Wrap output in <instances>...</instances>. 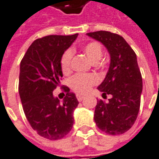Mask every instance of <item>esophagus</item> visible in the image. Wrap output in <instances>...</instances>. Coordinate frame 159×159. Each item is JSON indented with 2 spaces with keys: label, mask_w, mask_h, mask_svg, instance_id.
Here are the masks:
<instances>
[{
  "label": "esophagus",
  "mask_w": 159,
  "mask_h": 159,
  "mask_svg": "<svg viewBox=\"0 0 159 159\" xmlns=\"http://www.w3.org/2000/svg\"><path fill=\"white\" fill-rule=\"evenodd\" d=\"M84 98H85V96L80 95V94H77V99L79 102H81V101H83V100H84Z\"/></svg>",
  "instance_id": "34e87169"
}]
</instances>
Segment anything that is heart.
Segmentation results:
<instances>
[{
	"mask_svg": "<svg viewBox=\"0 0 159 159\" xmlns=\"http://www.w3.org/2000/svg\"><path fill=\"white\" fill-rule=\"evenodd\" d=\"M82 50L87 57L93 63H97L102 57V48L100 43L90 42L83 45ZM72 52L71 50H66L63 53L60 58V67L64 74H68L71 71V60ZM98 83V78L93 74H75L70 79L69 85L74 92L78 93H86L90 88Z\"/></svg>",
	"mask_w": 159,
	"mask_h": 159,
	"instance_id": "b5f03b06",
	"label": "heart"
}]
</instances>
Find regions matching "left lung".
<instances>
[{"instance_id": "obj_1", "label": "left lung", "mask_w": 159, "mask_h": 159, "mask_svg": "<svg viewBox=\"0 0 159 159\" xmlns=\"http://www.w3.org/2000/svg\"><path fill=\"white\" fill-rule=\"evenodd\" d=\"M87 35L102 43L110 55L108 72L98 89L111 99L107 103L97 101L94 122L108 135H121L133 126L140 108L143 80L137 55L118 34L100 30Z\"/></svg>"}]
</instances>
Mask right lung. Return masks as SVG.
Listing matches in <instances>:
<instances>
[{
	"label": "right lung",
	"instance_id": "1",
	"mask_svg": "<svg viewBox=\"0 0 159 159\" xmlns=\"http://www.w3.org/2000/svg\"><path fill=\"white\" fill-rule=\"evenodd\" d=\"M78 34L50 35L35 40L20 64L19 94L30 126L41 137L58 140L66 136L73 125V110L79 102L65 87L63 102L53 91L63 77L60 58ZM65 95V94H64Z\"/></svg>",
	"mask_w": 159,
	"mask_h": 159
}]
</instances>
